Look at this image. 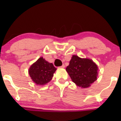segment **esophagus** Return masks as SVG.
I'll return each mask as SVG.
<instances>
[{
    "instance_id": "34e87169",
    "label": "esophagus",
    "mask_w": 121,
    "mask_h": 121,
    "mask_svg": "<svg viewBox=\"0 0 121 121\" xmlns=\"http://www.w3.org/2000/svg\"><path fill=\"white\" fill-rule=\"evenodd\" d=\"M64 67H65V65H64V64H63V65L60 67V68H64Z\"/></svg>"
}]
</instances>
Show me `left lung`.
I'll return each mask as SVG.
<instances>
[{"label": "left lung", "instance_id": "obj_1", "mask_svg": "<svg viewBox=\"0 0 121 121\" xmlns=\"http://www.w3.org/2000/svg\"><path fill=\"white\" fill-rule=\"evenodd\" d=\"M98 68L91 59L73 56L66 70L73 82L79 86L87 87L96 80Z\"/></svg>", "mask_w": 121, "mask_h": 121}]
</instances>
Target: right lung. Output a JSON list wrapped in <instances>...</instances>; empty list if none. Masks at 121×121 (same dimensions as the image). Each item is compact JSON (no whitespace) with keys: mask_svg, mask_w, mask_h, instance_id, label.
Segmentation results:
<instances>
[{"mask_svg":"<svg viewBox=\"0 0 121 121\" xmlns=\"http://www.w3.org/2000/svg\"><path fill=\"white\" fill-rule=\"evenodd\" d=\"M56 69L52 63L41 57L31 66L29 73L33 82L37 85H43L52 79Z\"/></svg>","mask_w":121,"mask_h":121,"instance_id":"right-lung-1","label":"right lung"}]
</instances>
